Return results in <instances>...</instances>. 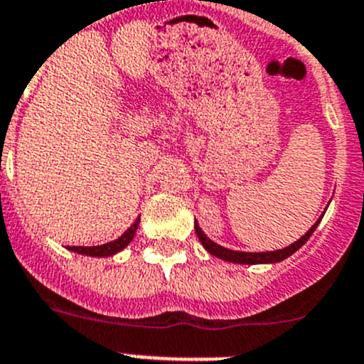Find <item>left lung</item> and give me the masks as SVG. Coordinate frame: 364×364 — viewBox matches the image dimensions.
I'll list each match as a JSON object with an SVG mask.
<instances>
[{
	"label": "left lung",
	"instance_id": "obj_1",
	"mask_svg": "<svg viewBox=\"0 0 364 364\" xmlns=\"http://www.w3.org/2000/svg\"><path fill=\"white\" fill-rule=\"evenodd\" d=\"M323 218V215H321ZM319 218V219H321ZM319 219H317L316 223H314L312 227H310V230L306 232V234L303 235L301 239H297L296 243L288 245V247L281 248V250H274V252H239V250H230V248H225L221 247V245L214 243L212 239H208L205 235V232L199 228L198 221L194 223L196 227V234H198L199 241H201V245L205 247V250L208 252V254L215 255V257H219V259L223 261H228V263H237V264H264V263H279V261L287 259V257H290V255L294 254V252L299 250L301 247H303L306 241L310 239V235L314 234V230L317 228V225H319Z\"/></svg>",
	"mask_w": 364,
	"mask_h": 364
}]
</instances>
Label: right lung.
Segmentation results:
<instances>
[{
  "instance_id": "obj_1",
  "label": "right lung",
  "mask_w": 364,
  "mask_h": 364,
  "mask_svg": "<svg viewBox=\"0 0 364 364\" xmlns=\"http://www.w3.org/2000/svg\"><path fill=\"white\" fill-rule=\"evenodd\" d=\"M137 227H139V218L130 225V228H127V232L121 237L114 239L110 243L105 245H97V247H68L70 252H76V254H83V255H90V257H110V255L117 254L125 247H129L130 241L136 235Z\"/></svg>"
}]
</instances>
